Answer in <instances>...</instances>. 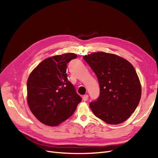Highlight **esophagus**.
<instances>
[{
	"instance_id": "obj_1",
	"label": "esophagus",
	"mask_w": 158,
	"mask_h": 158,
	"mask_svg": "<svg viewBox=\"0 0 158 158\" xmlns=\"http://www.w3.org/2000/svg\"><path fill=\"white\" fill-rule=\"evenodd\" d=\"M82 98H83V100L84 102H86L88 99V95H84Z\"/></svg>"
}]
</instances>
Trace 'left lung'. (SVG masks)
Returning a JSON list of instances; mask_svg holds the SVG:
<instances>
[{"mask_svg":"<svg viewBox=\"0 0 158 158\" xmlns=\"http://www.w3.org/2000/svg\"><path fill=\"white\" fill-rule=\"evenodd\" d=\"M83 59L96 74L100 87L98 99L89 103L94 114L106 123L125 122L136 109L141 85L134 66L118 55L98 52Z\"/></svg>","mask_w":158,"mask_h":158,"instance_id":"8db88e82","label":"left lung"}]
</instances>
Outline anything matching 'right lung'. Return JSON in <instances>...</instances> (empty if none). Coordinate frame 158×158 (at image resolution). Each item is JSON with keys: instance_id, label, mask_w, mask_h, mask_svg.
<instances>
[{"instance_id": "right-lung-1", "label": "right lung", "mask_w": 158, "mask_h": 158, "mask_svg": "<svg viewBox=\"0 0 158 158\" xmlns=\"http://www.w3.org/2000/svg\"><path fill=\"white\" fill-rule=\"evenodd\" d=\"M74 53L49 57L37 66L27 82V103L41 123L57 126L73 115L82 98L68 80L67 63Z\"/></svg>"}]
</instances>
